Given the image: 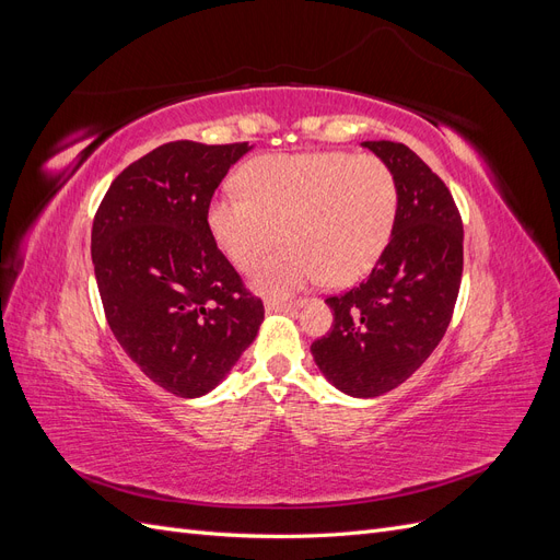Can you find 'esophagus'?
Here are the masks:
<instances>
[{
	"label": "esophagus",
	"mask_w": 560,
	"mask_h": 560,
	"mask_svg": "<svg viewBox=\"0 0 560 560\" xmlns=\"http://www.w3.org/2000/svg\"><path fill=\"white\" fill-rule=\"evenodd\" d=\"M303 299H292V301H266V311L268 313H287V315H292V313H296L301 306H303Z\"/></svg>",
	"instance_id": "1"
}]
</instances>
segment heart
I'll return each mask as SVG.
<instances>
[{"label": "heart", "mask_w": 560, "mask_h": 560, "mask_svg": "<svg viewBox=\"0 0 560 560\" xmlns=\"http://www.w3.org/2000/svg\"><path fill=\"white\" fill-rule=\"evenodd\" d=\"M241 191H219L208 226L229 261L252 268L280 241L290 247L254 268L252 284L287 296L327 280L350 284L383 257L399 212L389 165L374 154L348 151L268 154L238 173Z\"/></svg>", "instance_id": "1"}]
</instances>
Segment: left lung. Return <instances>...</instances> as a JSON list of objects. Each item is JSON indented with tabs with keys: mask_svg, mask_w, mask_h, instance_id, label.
<instances>
[{
	"mask_svg": "<svg viewBox=\"0 0 560 560\" xmlns=\"http://www.w3.org/2000/svg\"><path fill=\"white\" fill-rule=\"evenodd\" d=\"M393 171L399 212L369 278L329 296L334 325L311 346L325 378L350 397H381L442 341L463 278V219L448 186L399 142H362Z\"/></svg>",
	"mask_w": 560,
	"mask_h": 560,
	"instance_id": "1",
	"label": "left lung"
}]
</instances>
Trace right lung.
Returning a JSON list of instances; mask_svg holds the SVG:
<instances>
[{
	"mask_svg": "<svg viewBox=\"0 0 560 560\" xmlns=\"http://www.w3.org/2000/svg\"><path fill=\"white\" fill-rule=\"evenodd\" d=\"M252 147L167 142L118 175L93 219L103 308L128 358L167 393L208 395L257 338L264 303L219 252L208 206Z\"/></svg>",
	"mask_w": 560,
	"mask_h": 560,
	"instance_id": "right-lung-1",
	"label": "right lung"
}]
</instances>
